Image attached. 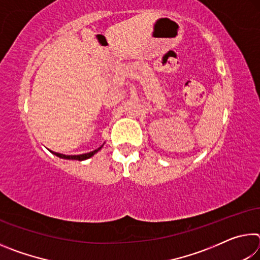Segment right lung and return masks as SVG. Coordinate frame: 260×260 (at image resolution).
Segmentation results:
<instances>
[{
    "label": "right lung",
    "instance_id": "1",
    "mask_svg": "<svg viewBox=\"0 0 260 260\" xmlns=\"http://www.w3.org/2000/svg\"><path fill=\"white\" fill-rule=\"evenodd\" d=\"M103 146H101L100 148L96 149V150L94 151H90V152H87V153H82V155H63V153H58V152H54L49 150L50 152L54 153V155H56L57 157L59 158H63V159H74V160H86L88 159V158H90L91 156H94L96 152H98L99 150H101V148H102Z\"/></svg>",
    "mask_w": 260,
    "mask_h": 260
}]
</instances>
